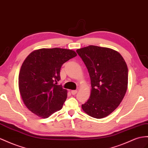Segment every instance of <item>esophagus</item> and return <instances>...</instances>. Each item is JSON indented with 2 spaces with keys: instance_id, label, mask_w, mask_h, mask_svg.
<instances>
[{
  "instance_id": "1",
  "label": "esophagus",
  "mask_w": 148,
  "mask_h": 148,
  "mask_svg": "<svg viewBox=\"0 0 148 148\" xmlns=\"http://www.w3.org/2000/svg\"><path fill=\"white\" fill-rule=\"evenodd\" d=\"M71 92L72 94H73V95H75V94L77 92V90H71Z\"/></svg>"
}]
</instances>
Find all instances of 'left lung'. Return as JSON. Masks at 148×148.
Masks as SVG:
<instances>
[{"label": "left lung", "mask_w": 148, "mask_h": 148, "mask_svg": "<svg viewBox=\"0 0 148 148\" xmlns=\"http://www.w3.org/2000/svg\"><path fill=\"white\" fill-rule=\"evenodd\" d=\"M76 52L88 69L92 88L82 109L94 118H103L119 106L126 92L127 64L118 52L110 48L89 45Z\"/></svg>", "instance_id": "1"}]
</instances>
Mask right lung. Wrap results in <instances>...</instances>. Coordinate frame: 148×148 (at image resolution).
<instances>
[{
    "mask_svg": "<svg viewBox=\"0 0 148 148\" xmlns=\"http://www.w3.org/2000/svg\"><path fill=\"white\" fill-rule=\"evenodd\" d=\"M76 56L73 50L56 47L38 49L26 58L18 74V88L24 104L32 112L47 118L62 109L67 90L57 85L60 68Z\"/></svg>",
    "mask_w": 148,
    "mask_h": 148,
    "instance_id": "1",
    "label": "right lung"
}]
</instances>
